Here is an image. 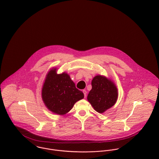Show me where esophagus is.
Listing matches in <instances>:
<instances>
[{
    "instance_id": "1",
    "label": "esophagus",
    "mask_w": 159,
    "mask_h": 159,
    "mask_svg": "<svg viewBox=\"0 0 159 159\" xmlns=\"http://www.w3.org/2000/svg\"><path fill=\"white\" fill-rule=\"evenodd\" d=\"M83 93H84V97L86 98V96H87V92H86V90H83Z\"/></svg>"
}]
</instances>
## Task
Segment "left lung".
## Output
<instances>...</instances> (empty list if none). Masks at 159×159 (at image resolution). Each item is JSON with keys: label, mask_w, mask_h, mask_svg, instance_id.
<instances>
[{"label": "left lung", "mask_w": 159, "mask_h": 159, "mask_svg": "<svg viewBox=\"0 0 159 159\" xmlns=\"http://www.w3.org/2000/svg\"><path fill=\"white\" fill-rule=\"evenodd\" d=\"M91 84L92 89L88 95V100L97 112L103 113L116 103L117 89L112 81L101 75L95 76Z\"/></svg>", "instance_id": "1"}]
</instances>
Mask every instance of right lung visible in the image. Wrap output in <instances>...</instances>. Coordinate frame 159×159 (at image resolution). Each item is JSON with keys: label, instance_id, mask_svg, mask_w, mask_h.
Listing matches in <instances>:
<instances>
[{"label": "right lung", "instance_id": "right-lung-1", "mask_svg": "<svg viewBox=\"0 0 159 159\" xmlns=\"http://www.w3.org/2000/svg\"><path fill=\"white\" fill-rule=\"evenodd\" d=\"M42 97L49 111L64 115L71 110L76 102L84 98V93L76 88L67 73L57 74L56 68H52L46 75Z\"/></svg>", "mask_w": 159, "mask_h": 159}]
</instances>
